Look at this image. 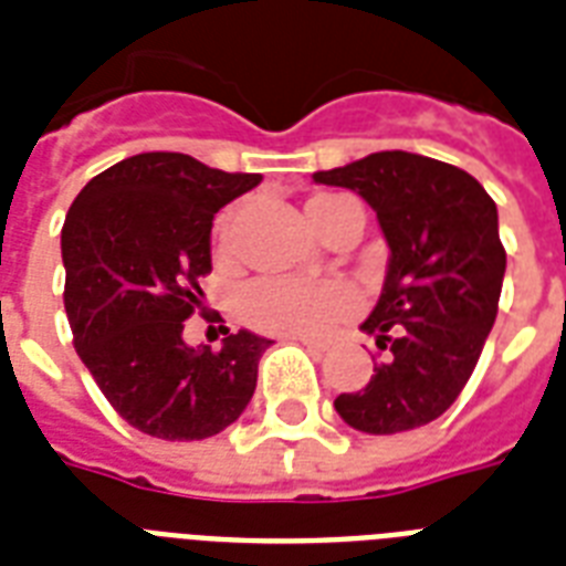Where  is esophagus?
Segmentation results:
<instances>
[{"label": "esophagus", "instance_id": "obj_1", "mask_svg": "<svg viewBox=\"0 0 566 566\" xmlns=\"http://www.w3.org/2000/svg\"><path fill=\"white\" fill-rule=\"evenodd\" d=\"M300 340L308 346V349H314V353H326L328 349V340H323V337H300Z\"/></svg>", "mask_w": 566, "mask_h": 566}]
</instances>
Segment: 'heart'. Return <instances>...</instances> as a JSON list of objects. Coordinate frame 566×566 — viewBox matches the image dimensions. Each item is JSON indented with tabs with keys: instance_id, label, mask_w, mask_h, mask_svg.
<instances>
[{
	"instance_id": "heart-1",
	"label": "heart",
	"mask_w": 566,
	"mask_h": 566,
	"mask_svg": "<svg viewBox=\"0 0 566 566\" xmlns=\"http://www.w3.org/2000/svg\"><path fill=\"white\" fill-rule=\"evenodd\" d=\"M340 196H317L314 205L335 202ZM229 231V226H226ZM355 305V293L349 284L335 279H266V282L249 284L240 296L243 317L252 326L273 328V332H317L332 319Z\"/></svg>"
}]
</instances>
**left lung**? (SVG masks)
<instances>
[{
    "instance_id": "8db88e82",
    "label": "left lung",
    "mask_w": 566,
    "mask_h": 566,
    "mask_svg": "<svg viewBox=\"0 0 566 566\" xmlns=\"http://www.w3.org/2000/svg\"><path fill=\"white\" fill-rule=\"evenodd\" d=\"M314 181L361 196L390 249L381 296L361 323L385 361L367 387L337 396L335 411L367 434L420 429L464 390L496 319L505 275L496 202L470 172L402 149Z\"/></svg>"
}]
</instances>
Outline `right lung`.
Instances as JSON below:
<instances>
[{
	"label": "right lung",
	"mask_w": 566,
	"mask_h": 566,
	"mask_svg": "<svg viewBox=\"0 0 566 566\" xmlns=\"http://www.w3.org/2000/svg\"><path fill=\"white\" fill-rule=\"evenodd\" d=\"M258 172H222L181 153H144L84 185L61 258L73 344L114 411L144 434L205 440L238 420L273 340L247 328L222 349L185 344L211 273V226Z\"/></svg>",
	"instance_id": "obj_1"
}]
</instances>
